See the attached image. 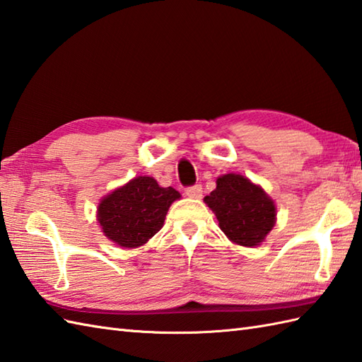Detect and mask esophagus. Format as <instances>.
Instances as JSON below:
<instances>
[{
  "instance_id": "1",
  "label": "esophagus",
  "mask_w": 362,
  "mask_h": 362,
  "mask_svg": "<svg viewBox=\"0 0 362 362\" xmlns=\"http://www.w3.org/2000/svg\"><path fill=\"white\" fill-rule=\"evenodd\" d=\"M185 194L191 199H201L202 197V187L201 185H193L185 189Z\"/></svg>"
}]
</instances>
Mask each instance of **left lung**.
<instances>
[{
	"mask_svg": "<svg viewBox=\"0 0 362 362\" xmlns=\"http://www.w3.org/2000/svg\"><path fill=\"white\" fill-rule=\"evenodd\" d=\"M216 214L227 238L244 247H255L264 241L275 226L276 209L264 189L240 174L218 177L216 189L204 197Z\"/></svg>",
	"mask_w": 362,
	"mask_h": 362,
	"instance_id": "8db88e82",
	"label": "left lung"
}]
</instances>
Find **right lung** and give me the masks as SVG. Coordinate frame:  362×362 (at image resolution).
<instances>
[{"label": "right lung", "mask_w": 362, "mask_h": 362, "mask_svg": "<svg viewBox=\"0 0 362 362\" xmlns=\"http://www.w3.org/2000/svg\"><path fill=\"white\" fill-rule=\"evenodd\" d=\"M177 199L180 193L173 187H160L153 177H135L103 199L98 222L119 247H140L163 227L169 206Z\"/></svg>", "instance_id": "right-lung-1"}]
</instances>
